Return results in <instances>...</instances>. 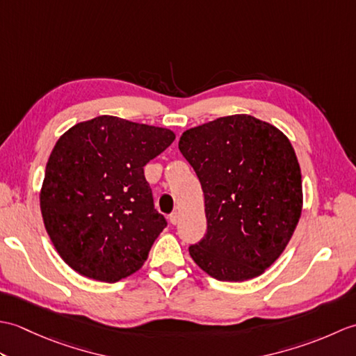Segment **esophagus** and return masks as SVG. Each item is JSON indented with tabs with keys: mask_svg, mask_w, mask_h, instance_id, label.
<instances>
[{
	"mask_svg": "<svg viewBox=\"0 0 356 356\" xmlns=\"http://www.w3.org/2000/svg\"><path fill=\"white\" fill-rule=\"evenodd\" d=\"M170 223H171V225H177V223H179V213L170 214Z\"/></svg>",
	"mask_w": 356,
	"mask_h": 356,
	"instance_id": "esophagus-1",
	"label": "esophagus"
}]
</instances>
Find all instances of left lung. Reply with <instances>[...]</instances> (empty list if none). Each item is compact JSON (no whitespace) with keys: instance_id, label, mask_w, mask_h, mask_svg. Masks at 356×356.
<instances>
[{"instance_id":"obj_1","label":"left lung","mask_w":356,"mask_h":356,"mask_svg":"<svg viewBox=\"0 0 356 356\" xmlns=\"http://www.w3.org/2000/svg\"><path fill=\"white\" fill-rule=\"evenodd\" d=\"M179 149L205 195V237L190 246L197 266L222 282L263 274L289 243L303 207L289 139L248 115L186 130Z\"/></svg>"}]
</instances>
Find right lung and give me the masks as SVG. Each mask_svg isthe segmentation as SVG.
Segmentation results:
<instances>
[{
  "mask_svg": "<svg viewBox=\"0 0 356 356\" xmlns=\"http://www.w3.org/2000/svg\"><path fill=\"white\" fill-rule=\"evenodd\" d=\"M176 139L166 128L97 116L64 133L45 166L40 195L53 246L97 282L134 274L166 225L143 166Z\"/></svg>",
  "mask_w": 356,
  "mask_h": 356,
  "instance_id": "add662e5",
  "label": "right lung"
}]
</instances>
